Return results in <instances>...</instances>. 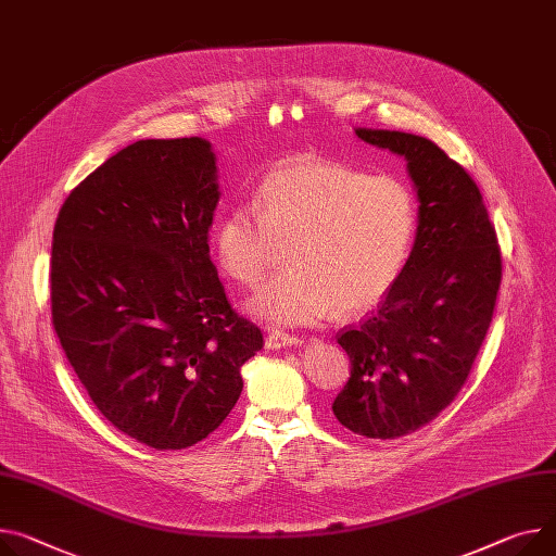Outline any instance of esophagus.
<instances>
[{"label": "esophagus", "instance_id": "1", "mask_svg": "<svg viewBox=\"0 0 556 556\" xmlns=\"http://www.w3.org/2000/svg\"><path fill=\"white\" fill-rule=\"evenodd\" d=\"M267 348L269 350H280V348H291V345H301L303 340L298 338V336H293V333H282V331H271L269 336H267Z\"/></svg>", "mask_w": 556, "mask_h": 556}]
</instances>
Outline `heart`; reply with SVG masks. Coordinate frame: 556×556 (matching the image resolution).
<instances>
[{
    "instance_id": "heart-1",
    "label": "heart",
    "mask_w": 556,
    "mask_h": 556,
    "mask_svg": "<svg viewBox=\"0 0 556 556\" xmlns=\"http://www.w3.org/2000/svg\"><path fill=\"white\" fill-rule=\"evenodd\" d=\"M416 231L418 202L399 176L295 157L267 170L253 206L225 213L213 244L225 274L247 287L267 276L280 247H291V267L255 293L249 309L293 327L378 305L403 276Z\"/></svg>"
}]
</instances>
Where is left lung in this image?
Here are the masks:
<instances>
[{
  "label": "left lung",
  "instance_id": "left-lung-1",
  "mask_svg": "<svg viewBox=\"0 0 556 556\" xmlns=\"http://www.w3.org/2000/svg\"><path fill=\"white\" fill-rule=\"evenodd\" d=\"M407 160L418 231L394 289L358 327L340 329L352 371L331 409L354 434L399 439L434 420L460 392L501 287V249L477 182L432 140L356 129Z\"/></svg>",
  "mask_w": 556,
  "mask_h": 556
}]
</instances>
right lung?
Returning a JSON list of instances; mask_svg holds the SVG:
<instances>
[{"mask_svg": "<svg viewBox=\"0 0 556 556\" xmlns=\"http://www.w3.org/2000/svg\"><path fill=\"white\" fill-rule=\"evenodd\" d=\"M216 174L202 138L134 142L71 191L53 229L60 345L102 416L155 450L218 430L265 345L208 258Z\"/></svg>", "mask_w": 556, "mask_h": 556, "instance_id": "right-lung-1", "label": "right lung"}]
</instances>
